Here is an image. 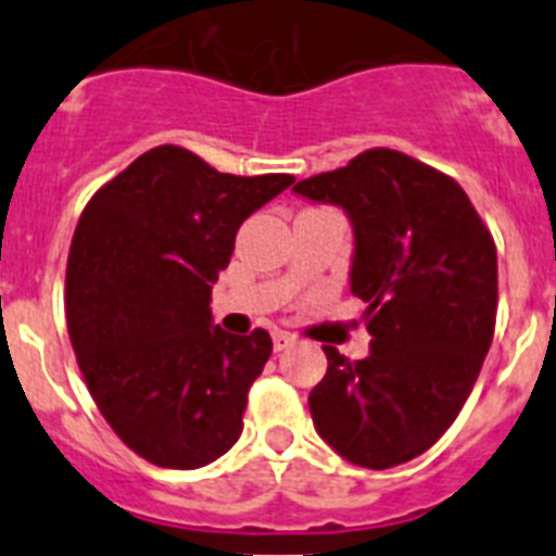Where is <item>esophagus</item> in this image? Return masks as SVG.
Segmentation results:
<instances>
[{
    "label": "esophagus",
    "instance_id": "obj_1",
    "mask_svg": "<svg viewBox=\"0 0 556 556\" xmlns=\"http://www.w3.org/2000/svg\"><path fill=\"white\" fill-rule=\"evenodd\" d=\"M294 342H298V337H294V333H289V331H275L273 333L275 351H287V348L294 345Z\"/></svg>",
    "mask_w": 556,
    "mask_h": 556
}]
</instances>
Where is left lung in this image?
<instances>
[{
	"label": "left lung",
	"mask_w": 556,
	"mask_h": 556,
	"mask_svg": "<svg viewBox=\"0 0 556 556\" xmlns=\"http://www.w3.org/2000/svg\"><path fill=\"white\" fill-rule=\"evenodd\" d=\"M342 205L356 233L351 289L367 303L370 356L323 345L308 395L314 426L353 465L387 470L448 431L495 333L498 258L488 225L451 175L390 147L294 184Z\"/></svg>",
	"instance_id": "8db88e82"
}]
</instances>
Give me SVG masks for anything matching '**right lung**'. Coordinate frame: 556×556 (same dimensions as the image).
<instances>
[{
	"label": "right lung",
	"instance_id": "right-lung-1",
	"mask_svg": "<svg viewBox=\"0 0 556 556\" xmlns=\"http://www.w3.org/2000/svg\"><path fill=\"white\" fill-rule=\"evenodd\" d=\"M292 184L161 144L83 208L66 262L68 339L97 409L141 459L203 468L242 434L273 339L211 326V283L239 225Z\"/></svg>",
	"mask_w": 556,
	"mask_h": 556
}]
</instances>
